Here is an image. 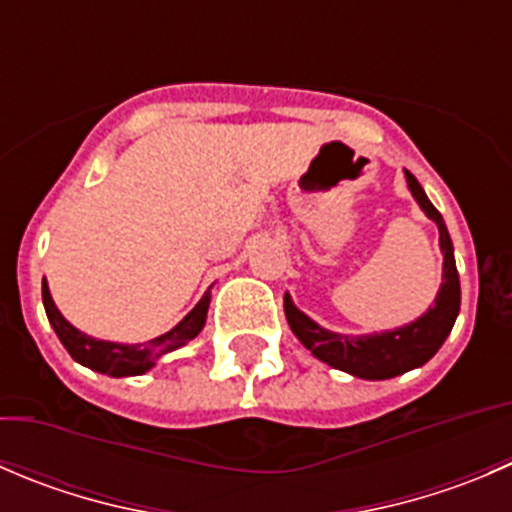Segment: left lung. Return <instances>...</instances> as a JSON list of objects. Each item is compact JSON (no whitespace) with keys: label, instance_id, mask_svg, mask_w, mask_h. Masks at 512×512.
Masks as SVG:
<instances>
[{"label":"left lung","instance_id":"left-lung-1","mask_svg":"<svg viewBox=\"0 0 512 512\" xmlns=\"http://www.w3.org/2000/svg\"><path fill=\"white\" fill-rule=\"evenodd\" d=\"M405 180H408V190L413 192L420 210L438 225L440 232L443 285H440L433 307H428L418 320L395 327V330L372 332V335H342V332H332L317 325L312 317L297 310L290 292H285V317L297 340L317 360L327 362L335 370L350 372L352 377H360V380H388V377L423 367L443 347L460 312V277L458 267H455L453 240H450L443 215L435 210L420 182L408 170H405Z\"/></svg>","mask_w":512,"mask_h":512}]
</instances>
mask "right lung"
Here are the masks:
<instances>
[{"label":"right lung","mask_w":512,"mask_h":512,"mask_svg":"<svg viewBox=\"0 0 512 512\" xmlns=\"http://www.w3.org/2000/svg\"><path fill=\"white\" fill-rule=\"evenodd\" d=\"M42 302L44 310H47L49 325L57 332L59 342L67 347V352L72 355V360H77L79 365L89 367L94 372H102L109 377H132V375H145L147 370L155 367V362L162 355L172 350H180L187 342L195 340L202 332L207 320V307H210V290L202 295V300L172 327L170 332L160 337H152L150 342H142V345H124V342H109V340H97V337L87 335V332L77 330L69 320H64L62 312L54 305L52 295H49L47 280H42Z\"/></svg>","instance_id":"add662e5"}]
</instances>
